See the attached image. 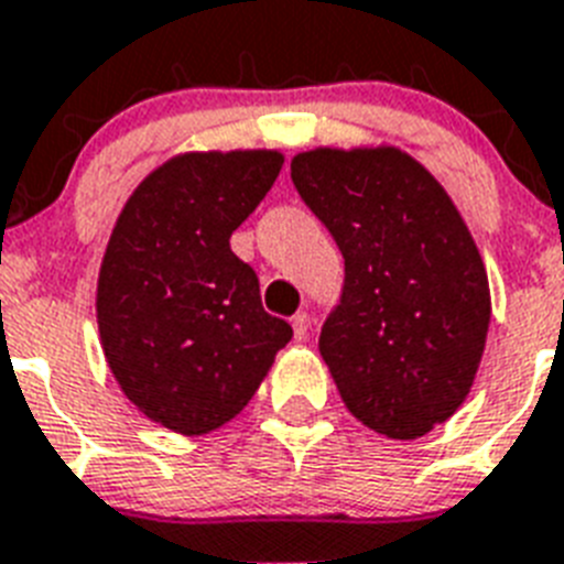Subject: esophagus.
<instances>
[{
  "label": "esophagus",
  "mask_w": 564,
  "mask_h": 564,
  "mask_svg": "<svg viewBox=\"0 0 564 564\" xmlns=\"http://www.w3.org/2000/svg\"><path fill=\"white\" fill-rule=\"evenodd\" d=\"M292 333H295L297 341H304L306 333H310V315H306V313L292 315Z\"/></svg>",
  "instance_id": "1"
}]
</instances>
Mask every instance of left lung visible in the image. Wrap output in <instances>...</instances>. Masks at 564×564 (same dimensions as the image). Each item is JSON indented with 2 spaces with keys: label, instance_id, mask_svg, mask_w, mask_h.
Listing matches in <instances>:
<instances>
[{
  "label": "left lung",
  "instance_id": "8db88e82",
  "mask_svg": "<svg viewBox=\"0 0 564 564\" xmlns=\"http://www.w3.org/2000/svg\"><path fill=\"white\" fill-rule=\"evenodd\" d=\"M292 182L345 254L318 350L347 411L391 441L446 423L487 347L489 281L446 187L391 144L315 148Z\"/></svg>",
  "mask_w": 564,
  "mask_h": 564
}]
</instances>
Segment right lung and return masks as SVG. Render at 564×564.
<instances>
[{"label": "right lung", "mask_w": 564, "mask_h": 564, "mask_svg": "<svg viewBox=\"0 0 564 564\" xmlns=\"http://www.w3.org/2000/svg\"><path fill=\"white\" fill-rule=\"evenodd\" d=\"M281 150H191L141 178L98 272V333L123 397L176 434L235 420L292 327L260 304L231 235L281 173Z\"/></svg>", "instance_id": "obj_1"}]
</instances>
